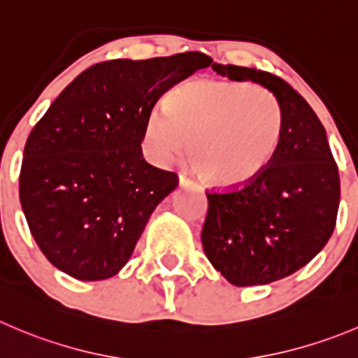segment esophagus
Wrapping results in <instances>:
<instances>
[{"instance_id": "1", "label": "esophagus", "mask_w": 358, "mask_h": 358, "mask_svg": "<svg viewBox=\"0 0 358 358\" xmlns=\"http://www.w3.org/2000/svg\"><path fill=\"white\" fill-rule=\"evenodd\" d=\"M180 185L182 187H197V183L185 173H180Z\"/></svg>"}]
</instances>
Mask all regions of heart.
Masks as SVG:
<instances>
[{"instance_id":"b5f03b06","label":"heart","mask_w":358,"mask_h":358,"mask_svg":"<svg viewBox=\"0 0 358 358\" xmlns=\"http://www.w3.org/2000/svg\"><path fill=\"white\" fill-rule=\"evenodd\" d=\"M285 129L271 91L248 82L201 78L176 87L164 110L145 126V143L161 164L182 155L211 185L232 189L253 182L275 161Z\"/></svg>"}]
</instances>
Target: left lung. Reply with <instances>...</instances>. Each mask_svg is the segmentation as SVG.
Returning a JSON list of instances; mask_svg holds the SVG:
<instances>
[{"label": "left lung", "mask_w": 358, "mask_h": 358, "mask_svg": "<svg viewBox=\"0 0 358 358\" xmlns=\"http://www.w3.org/2000/svg\"><path fill=\"white\" fill-rule=\"evenodd\" d=\"M229 80H252L278 98L285 117L271 166L253 182L208 190L201 241L211 266L236 287L266 285L306 266L336 227L339 173L327 134L306 99L280 76L217 64Z\"/></svg>", "instance_id": "left-lung-1"}]
</instances>
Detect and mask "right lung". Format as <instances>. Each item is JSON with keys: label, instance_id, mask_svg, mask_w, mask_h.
I'll list each match as a JSON object with an SVG mask.
<instances>
[{"label": "right lung", "instance_id": "1", "mask_svg": "<svg viewBox=\"0 0 358 358\" xmlns=\"http://www.w3.org/2000/svg\"><path fill=\"white\" fill-rule=\"evenodd\" d=\"M211 57L183 52L113 59L80 73L38 120L24 147L19 194L48 262L76 280L115 276L131 259L178 175L148 164L145 126L166 91Z\"/></svg>", "mask_w": 358, "mask_h": 358}]
</instances>
